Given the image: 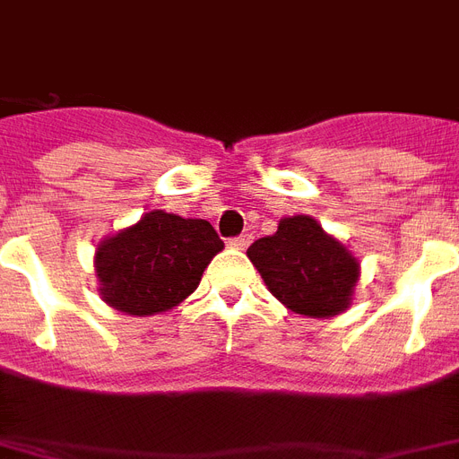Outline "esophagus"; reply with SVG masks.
I'll return each mask as SVG.
<instances>
[{
	"mask_svg": "<svg viewBox=\"0 0 459 459\" xmlns=\"http://www.w3.org/2000/svg\"><path fill=\"white\" fill-rule=\"evenodd\" d=\"M250 243H252V236H250V233H245V236L233 238L229 245H230V247H236V250H245V247H247Z\"/></svg>",
	"mask_w": 459,
	"mask_h": 459,
	"instance_id": "1",
	"label": "esophagus"
}]
</instances>
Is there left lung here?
Listing matches in <instances>:
<instances>
[{
  "mask_svg": "<svg viewBox=\"0 0 459 459\" xmlns=\"http://www.w3.org/2000/svg\"><path fill=\"white\" fill-rule=\"evenodd\" d=\"M247 257L269 293L290 312L328 319L352 305L359 259L312 216L281 219L273 236L250 245Z\"/></svg>",
  "mask_w": 459,
  "mask_h": 459,
  "instance_id": "obj_1",
  "label": "left lung"
}]
</instances>
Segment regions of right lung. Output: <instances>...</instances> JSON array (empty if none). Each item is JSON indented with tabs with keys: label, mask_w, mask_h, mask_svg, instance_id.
Returning a JSON list of instances; mask_svg holds the SVG:
<instances>
[{
	"label": "right lung",
	"mask_w": 459,
	"mask_h": 459,
	"mask_svg": "<svg viewBox=\"0 0 459 459\" xmlns=\"http://www.w3.org/2000/svg\"><path fill=\"white\" fill-rule=\"evenodd\" d=\"M221 250L223 243L204 219L152 209L97 243V293L131 316L164 314L195 293Z\"/></svg>",
	"instance_id": "add662e5"
}]
</instances>
